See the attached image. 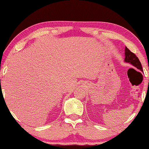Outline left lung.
<instances>
[{
	"label": "left lung",
	"mask_w": 149,
	"mask_h": 149,
	"mask_svg": "<svg viewBox=\"0 0 149 149\" xmlns=\"http://www.w3.org/2000/svg\"><path fill=\"white\" fill-rule=\"evenodd\" d=\"M125 62L130 63V64H132L136 69H138L140 71H143L142 66H141V62L138 59V57L133 52H132L127 47H125Z\"/></svg>",
	"instance_id": "left-lung-1"
}]
</instances>
